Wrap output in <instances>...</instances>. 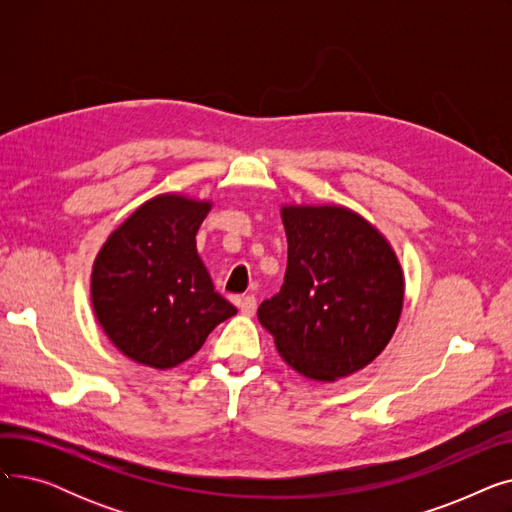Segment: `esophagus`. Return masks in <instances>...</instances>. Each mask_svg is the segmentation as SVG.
Returning a JSON list of instances; mask_svg holds the SVG:
<instances>
[{"instance_id": "1", "label": "esophagus", "mask_w": 512, "mask_h": 512, "mask_svg": "<svg viewBox=\"0 0 512 512\" xmlns=\"http://www.w3.org/2000/svg\"><path fill=\"white\" fill-rule=\"evenodd\" d=\"M238 309L242 315H253L257 309V299L253 297V294H247V297H242L238 301Z\"/></svg>"}]
</instances>
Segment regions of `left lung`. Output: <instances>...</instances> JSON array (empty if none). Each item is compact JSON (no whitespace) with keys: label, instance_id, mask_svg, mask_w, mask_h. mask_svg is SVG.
<instances>
[{"label":"left lung","instance_id":"8db88e82","mask_svg":"<svg viewBox=\"0 0 512 512\" xmlns=\"http://www.w3.org/2000/svg\"><path fill=\"white\" fill-rule=\"evenodd\" d=\"M288 263L278 294L259 305L280 357L311 380L346 378L392 338L405 297L400 263L351 209H282Z\"/></svg>","mask_w":512,"mask_h":512}]
</instances>
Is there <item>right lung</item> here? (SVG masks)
Wrapping results in <instances>:
<instances>
[{
    "label": "right lung",
    "instance_id": "obj_1",
    "mask_svg": "<svg viewBox=\"0 0 512 512\" xmlns=\"http://www.w3.org/2000/svg\"><path fill=\"white\" fill-rule=\"evenodd\" d=\"M211 203L161 195L107 238L93 265L91 297L103 332L141 365L170 369L191 359L209 332L236 315L215 292L197 253Z\"/></svg>",
    "mask_w": 512,
    "mask_h": 512
}]
</instances>
